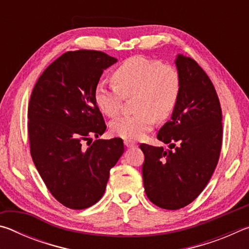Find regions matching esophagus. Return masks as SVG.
<instances>
[{
  "label": "esophagus",
  "instance_id": "1",
  "mask_svg": "<svg viewBox=\"0 0 249 249\" xmlns=\"http://www.w3.org/2000/svg\"><path fill=\"white\" fill-rule=\"evenodd\" d=\"M124 144L126 147H127V148H134V147H137L136 142H132V141H124Z\"/></svg>",
  "mask_w": 249,
  "mask_h": 249
}]
</instances>
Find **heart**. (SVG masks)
I'll list each match as a JSON object with an SVG mask.
<instances>
[{
	"label": "heart",
	"instance_id": "heart-1",
	"mask_svg": "<svg viewBox=\"0 0 249 249\" xmlns=\"http://www.w3.org/2000/svg\"><path fill=\"white\" fill-rule=\"evenodd\" d=\"M115 86L99 82L94 89V102L105 115L119 114L123 98L136 94L137 113L121 116L111 123L112 133L124 140H140L154 128L156 120H165L178 103L181 79L175 67L159 60L133 57L114 70Z\"/></svg>",
	"mask_w": 249,
	"mask_h": 249
}]
</instances>
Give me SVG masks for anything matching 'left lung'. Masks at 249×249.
I'll use <instances>...</instances> for the list:
<instances>
[{"instance_id": "8db88e82", "label": "left lung", "mask_w": 249, "mask_h": 249, "mask_svg": "<svg viewBox=\"0 0 249 249\" xmlns=\"http://www.w3.org/2000/svg\"><path fill=\"white\" fill-rule=\"evenodd\" d=\"M175 64L181 79L179 100L157 134L170 149L140 146L146 195L166 210L196 199L213 175L222 146V111L213 83L192 58L179 53Z\"/></svg>"}]
</instances>
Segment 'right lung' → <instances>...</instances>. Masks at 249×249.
<instances>
[{
  "instance_id": "right-lung-1",
  "label": "right lung",
  "mask_w": 249,
  "mask_h": 249,
  "mask_svg": "<svg viewBox=\"0 0 249 249\" xmlns=\"http://www.w3.org/2000/svg\"><path fill=\"white\" fill-rule=\"evenodd\" d=\"M117 59L96 50L69 52L36 82L28 107L31 154L50 193L69 209L83 210L103 196L109 170L124 153L122 138L99 137L105 126L94 102L103 71Z\"/></svg>"
}]
</instances>
